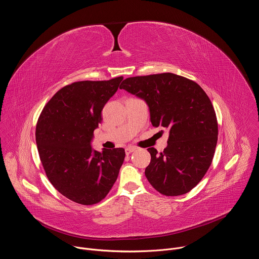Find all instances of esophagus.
Returning a JSON list of instances; mask_svg holds the SVG:
<instances>
[{
	"label": "esophagus",
	"mask_w": 259,
	"mask_h": 259,
	"mask_svg": "<svg viewBox=\"0 0 259 259\" xmlns=\"http://www.w3.org/2000/svg\"><path fill=\"white\" fill-rule=\"evenodd\" d=\"M135 147H132V146H129V147H126V150H125V152H126V155H130L131 153H133V152H135Z\"/></svg>",
	"instance_id": "34e87169"
}]
</instances>
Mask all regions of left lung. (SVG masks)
I'll use <instances>...</instances> for the list:
<instances>
[{"label": "left lung", "instance_id": "left-lung-1", "mask_svg": "<svg viewBox=\"0 0 259 259\" xmlns=\"http://www.w3.org/2000/svg\"><path fill=\"white\" fill-rule=\"evenodd\" d=\"M120 89L144 100L152 125L169 132L163 153L147 149V180L165 196L189 193L209 169L217 143V120L209 97L196 82L171 72L128 78Z\"/></svg>", "mask_w": 259, "mask_h": 259}]
</instances>
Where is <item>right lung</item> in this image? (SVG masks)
I'll return each instance as SVG.
<instances>
[{"mask_svg":"<svg viewBox=\"0 0 259 259\" xmlns=\"http://www.w3.org/2000/svg\"><path fill=\"white\" fill-rule=\"evenodd\" d=\"M123 77L82 81L61 88L43 108L35 141L46 175L67 199L93 205L108 194L125 159V150L92 147L93 132L101 122L105 103Z\"/></svg>","mask_w":259,"mask_h":259,"instance_id":"1","label":"right lung"}]
</instances>
